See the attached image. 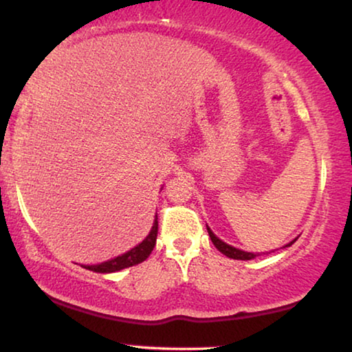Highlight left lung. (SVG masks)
<instances>
[{"label":"left lung","mask_w":352,"mask_h":352,"mask_svg":"<svg viewBox=\"0 0 352 352\" xmlns=\"http://www.w3.org/2000/svg\"><path fill=\"white\" fill-rule=\"evenodd\" d=\"M207 230H208V235L210 239H212L213 245L217 246L218 251H221V253L224 256H228V258L230 259H239V261H250V259H254L256 256H259V253H248V251H243V250H239V248H234V246H230L228 243H224L223 240H219L217 235H214L212 230H210V228L207 226ZM297 240V239H296ZM296 240H292L291 243H287L286 246H291Z\"/></svg>","instance_id":"8db88e82"}]
</instances>
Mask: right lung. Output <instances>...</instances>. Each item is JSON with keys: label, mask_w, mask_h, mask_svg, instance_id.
<instances>
[{"label": "right lung", "mask_w": 352, "mask_h": 352, "mask_svg": "<svg viewBox=\"0 0 352 352\" xmlns=\"http://www.w3.org/2000/svg\"><path fill=\"white\" fill-rule=\"evenodd\" d=\"M156 237H158V214H155L153 226H151L150 234L140 242L138 246H134L133 250L126 251L124 254L117 256V258L101 262L96 265H83V269L96 272V274H112V272H118L128 267L138 265L140 262H144L153 251L156 245Z\"/></svg>", "instance_id": "add662e5"}]
</instances>
